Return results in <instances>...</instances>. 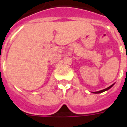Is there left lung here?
<instances>
[{
    "mask_svg": "<svg viewBox=\"0 0 127 127\" xmlns=\"http://www.w3.org/2000/svg\"><path fill=\"white\" fill-rule=\"evenodd\" d=\"M115 84H113L112 85H111L110 86H109L108 88H107L105 89H103V90H99V91H97V92H93L92 93H94V94H99V93H102L103 92H105V91H107V90H109V89L111 88V87L114 85Z\"/></svg>",
    "mask_w": 127,
    "mask_h": 127,
    "instance_id": "obj_1",
    "label": "left lung"
}]
</instances>
